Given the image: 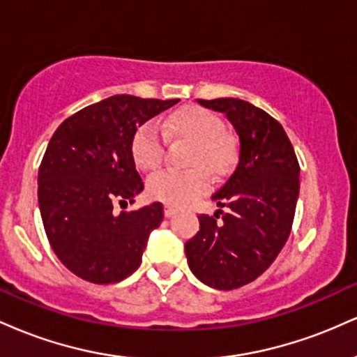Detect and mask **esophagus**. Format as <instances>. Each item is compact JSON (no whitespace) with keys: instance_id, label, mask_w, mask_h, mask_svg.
Returning a JSON list of instances; mask_svg holds the SVG:
<instances>
[{"instance_id":"esophagus-1","label":"esophagus","mask_w":357,"mask_h":357,"mask_svg":"<svg viewBox=\"0 0 357 357\" xmlns=\"http://www.w3.org/2000/svg\"><path fill=\"white\" fill-rule=\"evenodd\" d=\"M176 211H178V210H176L174 206H171V204H166V206H165V216H166V218H171V216H174Z\"/></svg>"}]
</instances>
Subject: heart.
<instances>
[{"instance_id": "b5f03b06", "label": "heart", "mask_w": 357, "mask_h": 357, "mask_svg": "<svg viewBox=\"0 0 357 357\" xmlns=\"http://www.w3.org/2000/svg\"><path fill=\"white\" fill-rule=\"evenodd\" d=\"M163 130L158 122L147 121L134 132L130 141V154L137 167L144 171L158 169L165 155V137L183 139L192 144L190 171H161L151 176L147 192L151 198L173 206H183L191 199L204 195L210 188V174L221 176L235 161V144L225 136L223 121L211 110L203 107H186L167 116L162 121Z\"/></svg>"}]
</instances>
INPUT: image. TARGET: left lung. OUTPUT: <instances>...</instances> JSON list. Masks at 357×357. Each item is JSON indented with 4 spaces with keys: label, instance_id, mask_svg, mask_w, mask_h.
Masks as SVG:
<instances>
[{
    "label": "left lung",
    "instance_id": "1",
    "mask_svg": "<svg viewBox=\"0 0 357 357\" xmlns=\"http://www.w3.org/2000/svg\"><path fill=\"white\" fill-rule=\"evenodd\" d=\"M227 116L240 141L238 165L211 196L228 208L220 224L199 215V231L184 245L196 278L218 290L255 280L275 260L292 228L301 167L282 127L265 110L241 99L198 100Z\"/></svg>",
    "mask_w": 357,
    "mask_h": 357
}]
</instances>
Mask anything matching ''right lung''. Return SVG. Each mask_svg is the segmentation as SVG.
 Wrapping results in <instances>:
<instances>
[{
    "label": "right lung",
    "mask_w": 357,
    "mask_h": 357,
    "mask_svg": "<svg viewBox=\"0 0 357 357\" xmlns=\"http://www.w3.org/2000/svg\"><path fill=\"white\" fill-rule=\"evenodd\" d=\"M179 99L112 96L79 110L55 130L38 171V204L53 252L92 284H116L139 268L159 202L114 213L144 190L130 141L141 124Z\"/></svg>",
    "instance_id": "add662e5"
}]
</instances>
